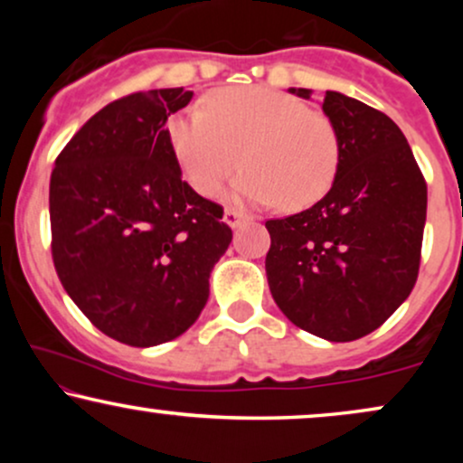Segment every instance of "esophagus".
I'll return each mask as SVG.
<instances>
[{
	"instance_id": "34e87169",
	"label": "esophagus",
	"mask_w": 463,
	"mask_h": 463,
	"mask_svg": "<svg viewBox=\"0 0 463 463\" xmlns=\"http://www.w3.org/2000/svg\"><path fill=\"white\" fill-rule=\"evenodd\" d=\"M246 213H243V211H239V209H226L224 211V222L231 228H237L239 224H241L243 220H246Z\"/></svg>"
}]
</instances>
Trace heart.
<instances>
[{"instance_id": "b5f03b06", "label": "heart", "mask_w": 463, "mask_h": 463, "mask_svg": "<svg viewBox=\"0 0 463 463\" xmlns=\"http://www.w3.org/2000/svg\"><path fill=\"white\" fill-rule=\"evenodd\" d=\"M167 141L183 178L200 195L215 194L241 163L226 198L237 204L305 209L333 187L342 143L331 119L269 87L217 89L206 106L167 121Z\"/></svg>"}]
</instances>
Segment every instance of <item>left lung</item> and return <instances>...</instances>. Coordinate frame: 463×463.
Wrapping results in <instances>:
<instances>
[{"mask_svg": "<svg viewBox=\"0 0 463 463\" xmlns=\"http://www.w3.org/2000/svg\"><path fill=\"white\" fill-rule=\"evenodd\" d=\"M309 99L311 89H289ZM322 110L342 143L320 202L265 222V274L287 320L328 342L379 328L411 294L427 222V183L401 128L372 106L326 91Z\"/></svg>", "mask_w": 463, "mask_h": 463, "instance_id": "obj_1", "label": "left lung"}]
</instances>
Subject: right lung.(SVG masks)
<instances>
[{
    "label": "right lung",
    "instance_id": "obj_1",
    "mask_svg": "<svg viewBox=\"0 0 463 463\" xmlns=\"http://www.w3.org/2000/svg\"><path fill=\"white\" fill-rule=\"evenodd\" d=\"M191 98L183 87L152 89L106 104L52 172L58 279L93 326L128 346L187 331L231 246L222 206L184 183L167 141V117Z\"/></svg>",
    "mask_w": 463,
    "mask_h": 463
}]
</instances>
